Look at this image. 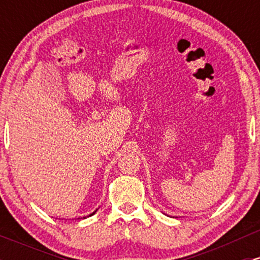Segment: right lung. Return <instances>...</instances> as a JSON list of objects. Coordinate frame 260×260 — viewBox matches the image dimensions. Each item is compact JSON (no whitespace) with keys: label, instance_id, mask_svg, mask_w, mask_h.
<instances>
[{"label":"right lung","instance_id":"right-lung-1","mask_svg":"<svg viewBox=\"0 0 260 260\" xmlns=\"http://www.w3.org/2000/svg\"><path fill=\"white\" fill-rule=\"evenodd\" d=\"M96 210H98V209H96ZM96 210H95V211H94V213H91V214H90V215H89V216H91V215H94V214H95V213H96ZM84 217H85V216H84Z\"/></svg>","mask_w":260,"mask_h":260}]
</instances>
